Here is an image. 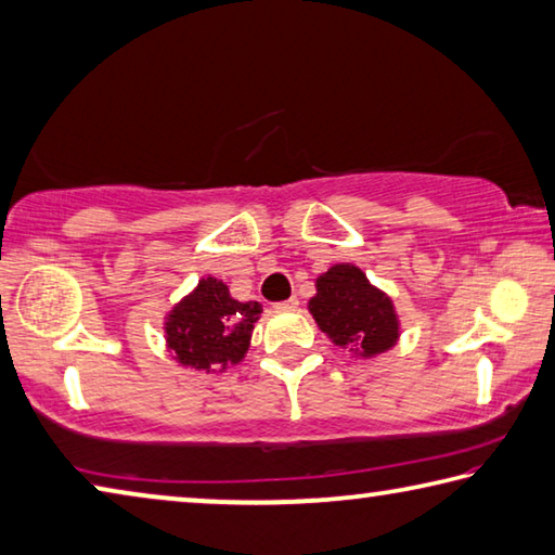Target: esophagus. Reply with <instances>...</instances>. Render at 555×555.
<instances>
[{
	"mask_svg": "<svg viewBox=\"0 0 555 555\" xmlns=\"http://www.w3.org/2000/svg\"><path fill=\"white\" fill-rule=\"evenodd\" d=\"M299 305V299L293 295V297H287V299H283V302H275V310H295V307Z\"/></svg>",
	"mask_w": 555,
	"mask_h": 555,
	"instance_id": "34e87169",
	"label": "esophagus"
}]
</instances>
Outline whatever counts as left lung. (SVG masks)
<instances>
[{
    "instance_id": "left-lung-1",
    "label": "left lung",
    "mask_w": 555,
    "mask_h": 555,
    "mask_svg": "<svg viewBox=\"0 0 555 555\" xmlns=\"http://www.w3.org/2000/svg\"><path fill=\"white\" fill-rule=\"evenodd\" d=\"M307 307L326 337L361 359L378 357L401 337L393 299L371 285L366 272L351 262L322 272Z\"/></svg>"
}]
</instances>
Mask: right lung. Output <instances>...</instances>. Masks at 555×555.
Masks as SVG:
<instances>
[{
	"label": "right lung",
	"instance_id": "right-lung-1",
	"mask_svg": "<svg viewBox=\"0 0 555 555\" xmlns=\"http://www.w3.org/2000/svg\"><path fill=\"white\" fill-rule=\"evenodd\" d=\"M260 312V302H238L221 280L202 278L194 293L167 314V349L181 366L206 374L223 371L229 363L243 361Z\"/></svg>",
	"mask_w": 555,
	"mask_h": 555
}]
</instances>
